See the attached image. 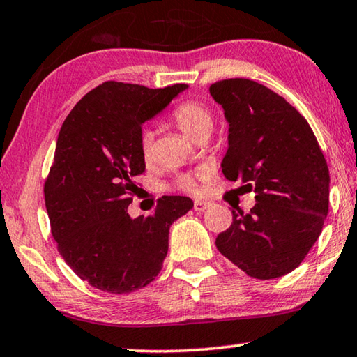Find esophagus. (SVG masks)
<instances>
[{"label":"esophagus","mask_w":357,"mask_h":357,"mask_svg":"<svg viewBox=\"0 0 357 357\" xmlns=\"http://www.w3.org/2000/svg\"><path fill=\"white\" fill-rule=\"evenodd\" d=\"M210 207H212V204L207 202V201H199V199L195 201V210H196V212H206V210L210 208Z\"/></svg>","instance_id":"obj_1"}]
</instances>
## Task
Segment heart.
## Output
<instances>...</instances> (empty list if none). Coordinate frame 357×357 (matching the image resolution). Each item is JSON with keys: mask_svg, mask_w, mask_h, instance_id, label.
I'll return each mask as SVG.
<instances>
[{"mask_svg": "<svg viewBox=\"0 0 357 357\" xmlns=\"http://www.w3.org/2000/svg\"><path fill=\"white\" fill-rule=\"evenodd\" d=\"M172 120L178 126V130L191 140H196L204 134H210L213 126L212 114L199 101H185L180 104L172 112ZM151 144H153V132L145 128L140 132V151H142L145 161L150 160ZM180 186L186 191H195L196 180L186 175V177L180 178Z\"/></svg>", "mask_w": 357, "mask_h": 357, "instance_id": "heart-1", "label": "heart"}]
</instances>
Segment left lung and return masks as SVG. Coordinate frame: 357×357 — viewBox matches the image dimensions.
<instances>
[{"mask_svg": "<svg viewBox=\"0 0 357 357\" xmlns=\"http://www.w3.org/2000/svg\"><path fill=\"white\" fill-rule=\"evenodd\" d=\"M225 110L227 151L221 171L255 192L250 213L232 210L217 248L259 280L283 277L318 241L329 212V169L310 125L267 86L227 79L210 86Z\"/></svg>", "mask_w": 357, "mask_h": 357, "instance_id": "8db88e82", "label": "left lung"}]
</instances>
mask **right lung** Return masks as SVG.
Returning a JSON list of instances; mask_svg holds the SVG:
<instances>
[{
  "instance_id": "obj_1",
  "label": "right lung",
  "mask_w": 357,
  "mask_h": 357,
  "mask_svg": "<svg viewBox=\"0 0 357 357\" xmlns=\"http://www.w3.org/2000/svg\"><path fill=\"white\" fill-rule=\"evenodd\" d=\"M185 90L106 82L75 104L58 134L44 186L52 236L66 264L98 289L128 294L153 282L169 227L195 206L186 196H165L147 218L128 213L134 178L145 171L142 126Z\"/></svg>"
}]
</instances>
